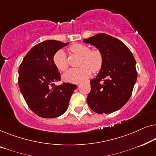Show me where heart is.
<instances>
[{"label":"heart","instance_id":"1","mask_svg":"<svg viewBox=\"0 0 156 156\" xmlns=\"http://www.w3.org/2000/svg\"><path fill=\"white\" fill-rule=\"evenodd\" d=\"M70 50L80 56L77 68H71L62 75L63 80L70 83H80L90 76L91 71L97 73L101 69L103 65V56L98 50H89L85 44L76 43L70 46ZM53 63L60 71H65L68 67L67 55L62 50H59L53 56Z\"/></svg>","mask_w":156,"mask_h":156}]
</instances>
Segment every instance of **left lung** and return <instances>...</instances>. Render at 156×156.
<instances>
[{
	"mask_svg": "<svg viewBox=\"0 0 156 156\" xmlns=\"http://www.w3.org/2000/svg\"><path fill=\"white\" fill-rule=\"evenodd\" d=\"M83 42L96 47L103 56L99 74L90 81L91 91L87 98L89 106L101 114L120 109L129 101L137 80L133 54L121 40L105 33Z\"/></svg>",
	"mask_w": 156,
	"mask_h": 156,
	"instance_id": "left-lung-1",
	"label": "left lung"
}]
</instances>
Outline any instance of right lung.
I'll use <instances>...</instances> for the list:
<instances>
[{
    "label": "right lung",
    "mask_w": 156,
    "mask_h": 156,
    "mask_svg": "<svg viewBox=\"0 0 156 156\" xmlns=\"http://www.w3.org/2000/svg\"><path fill=\"white\" fill-rule=\"evenodd\" d=\"M69 42L50 40L36 44L23 58L18 69V85L30 108L42 118H55L67 109L75 84L63 83L60 73L53 63L55 53Z\"/></svg>",
    "instance_id": "1"
}]
</instances>
